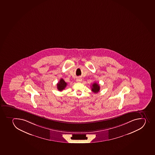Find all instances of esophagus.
<instances>
[{
    "mask_svg": "<svg viewBox=\"0 0 155 155\" xmlns=\"http://www.w3.org/2000/svg\"><path fill=\"white\" fill-rule=\"evenodd\" d=\"M82 79L80 78H77V79H76V81H77V82H80L82 81Z\"/></svg>",
    "mask_w": 155,
    "mask_h": 155,
    "instance_id": "obj_1",
    "label": "esophagus"
}]
</instances>
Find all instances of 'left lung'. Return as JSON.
Masks as SVG:
<instances>
[{
  "label": "left lung",
  "instance_id": "obj_1",
  "mask_svg": "<svg viewBox=\"0 0 155 155\" xmlns=\"http://www.w3.org/2000/svg\"><path fill=\"white\" fill-rule=\"evenodd\" d=\"M91 90L95 93H97L100 90V86L97 83L95 82L92 84L91 87Z\"/></svg>",
  "mask_w": 155,
  "mask_h": 155
}]
</instances>
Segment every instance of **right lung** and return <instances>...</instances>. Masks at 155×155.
Listing matches in <instances>:
<instances>
[{
  "label": "right lung",
  "instance_id": "1",
  "mask_svg": "<svg viewBox=\"0 0 155 155\" xmlns=\"http://www.w3.org/2000/svg\"><path fill=\"white\" fill-rule=\"evenodd\" d=\"M67 85V83L65 82V81L62 78V79H61L60 80V81H59V82L58 83V90L61 91L62 90H63V89H64L66 88Z\"/></svg>",
  "mask_w": 155,
  "mask_h": 155
}]
</instances>
